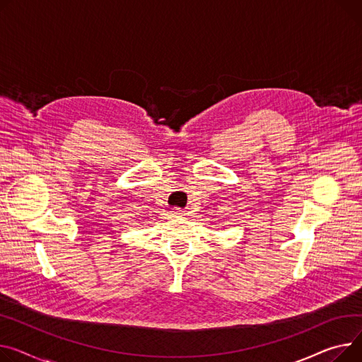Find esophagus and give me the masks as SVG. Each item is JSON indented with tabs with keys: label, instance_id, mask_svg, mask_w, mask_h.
<instances>
[{
	"label": "esophagus",
	"instance_id": "34e87169",
	"mask_svg": "<svg viewBox=\"0 0 362 362\" xmlns=\"http://www.w3.org/2000/svg\"><path fill=\"white\" fill-rule=\"evenodd\" d=\"M175 212H176V214H180V211H179V209H175Z\"/></svg>",
	"mask_w": 362,
	"mask_h": 362
}]
</instances>
